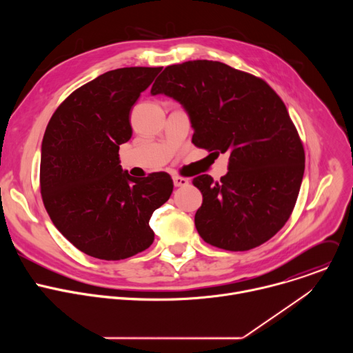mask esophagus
I'll list each match as a JSON object with an SVG mask.
<instances>
[{
	"label": "esophagus",
	"instance_id": "34e87169",
	"mask_svg": "<svg viewBox=\"0 0 353 353\" xmlns=\"http://www.w3.org/2000/svg\"><path fill=\"white\" fill-rule=\"evenodd\" d=\"M173 184L174 187H184L188 184V179H184V177H180V176H174L173 177Z\"/></svg>",
	"mask_w": 353,
	"mask_h": 353
}]
</instances>
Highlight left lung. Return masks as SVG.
I'll list each match as a JSON object with an SVG mask.
<instances>
[{"mask_svg": "<svg viewBox=\"0 0 353 353\" xmlns=\"http://www.w3.org/2000/svg\"><path fill=\"white\" fill-rule=\"evenodd\" d=\"M150 94L181 105L195 146L229 154L219 183L192 179L203 194L199 236L229 251L270 240L289 219L305 173L303 145L281 97L263 79L208 60L166 67Z\"/></svg>", "mask_w": 353, "mask_h": 353, "instance_id": "1", "label": "left lung"}]
</instances>
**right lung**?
Listing matches in <instances>:
<instances>
[{"label":"right lung","instance_id":"right-lung-1","mask_svg":"<svg viewBox=\"0 0 353 353\" xmlns=\"http://www.w3.org/2000/svg\"><path fill=\"white\" fill-rule=\"evenodd\" d=\"M162 71L119 68L72 92L50 119L40 155V190L50 219L82 253L106 261L132 257L154 243V211L173 191L168 173L137 179L119 149L132 135L130 113Z\"/></svg>","mask_w":353,"mask_h":353}]
</instances>
